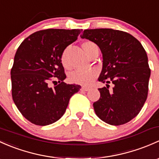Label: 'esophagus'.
Returning <instances> with one entry per match:
<instances>
[{"instance_id": "esophagus-1", "label": "esophagus", "mask_w": 159, "mask_h": 159, "mask_svg": "<svg viewBox=\"0 0 159 159\" xmlns=\"http://www.w3.org/2000/svg\"><path fill=\"white\" fill-rule=\"evenodd\" d=\"M89 89H90L89 88H88V87H85V86H82L81 88V91H89Z\"/></svg>"}]
</instances>
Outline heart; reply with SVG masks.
Listing matches in <instances>:
<instances>
[{
	"mask_svg": "<svg viewBox=\"0 0 159 159\" xmlns=\"http://www.w3.org/2000/svg\"><path fill=\"white\" fill-rule=\"evenodd\" d=\"M82 48L84 50L85 53L87 55L93 51V49L98 48L97 45L93 43V42L87 41L84 42L82 44ZM61 64L65 68H69L68 61H67V50L66 49L62 52L61 56ZM98 75V71L96 68H89V69H78L76 71H73L69 75V80L71 83L78 84L81 85L90 84L91 82L97 78Z\"/></svg>",
	"mask_w": 159,
	"mask_h": 159,
	"instance_id": "b5f03b06",
	"label": "heart"
}]
</instances>
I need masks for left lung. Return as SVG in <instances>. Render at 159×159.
I'll return each mask as SVG.
<instances>
[{"label": "left lung", "instance_id": "obj_1", "mask_svg": "<svg viewBox=\"0 0 159 159\" xmlns=\"http://www.w3.org/2000/svg\"><path fill=\"white\" fill-rule=\"evenodd\" d=\"M81 37L96 43L103 56L98 81L107 87L98 89L95 113L110 125L128 123L139 114L148 96L151 70L144 48L129 33L113 29L85 30ZM110 82L115 85L112 90Z\"/></svg>", "mask_w": 159, "mask_h": 159}]
</instances>
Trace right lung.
<instances>
[{
	"mask_svg": "<svg viewBox=\"0 0 159 159\" xmlns=\"http://www.w3.org/2000/svg\"><path fill=\"white\" fill-rule=\"evenodd\" d=\"M81 32L78 29L37 31L16 50L11 71L12 98L23 116L33 124L46 126L59 120L71 97L81 88L63 81L66 75L61 61L64 50L76 41ZM51 81L57 83L53 88L49 85Z\"/></svg>",
	"mask_w": 159,
	"mask_h": 159,
	"instance_id": "right-lung-1",
	"label": "right lung"
}]
</instances>
